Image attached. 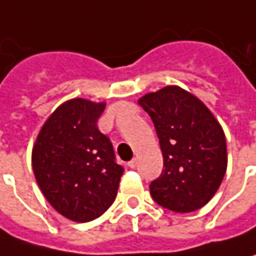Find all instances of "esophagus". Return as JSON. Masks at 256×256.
<instances>
[{"label": "esophagus", "mask_w": 256, "mask_h": 256, "mask_svg": "<svg viewBox=\"0 0 256 256\" xmlns=\"http://www.w3.org/2000/svg\"><path fill=\"white\" fill-rule=\"evenodd\" d=\"M128 166H130V168H135V166H136V160H135V158L131 160V161L128 162Z\"/></svg>", "instance_id": "34e87169"}]
</instances>
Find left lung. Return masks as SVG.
<instances>
[{
  "label": "left lung",
  "instance_id": "1",
  "mask_svg": "<svg viewBox=\"0 0 256 256\" xmlns=\"http://www.w3.org/2000/svg\"><path fill=\"white\" fill-rule=\"evenodd\" d=\"M138 102L152 120L164 156L161 175L150 184L152 200L174 212L200 210L218 191L226 171L221 125L180 86L146 94Z\"/></svg>",
  "mask_w": 256,
  "mask_h": 256
}]
</instances>
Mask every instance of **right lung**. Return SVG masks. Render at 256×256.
Instances as JSON below:
<instances>
[{
	"label": "right lung",
	"mask_w": 256,
	"mask_h": 256,
	"mask_svg": "<svg viewBox=\"0 0 256 256\" xmlns=\"http://www.w3.org/2000/svg\"><path fill=\"white\" fill-rule=\"evenodd\" d=\"M105 104L75 98L60 105L32 150V170L56 211L75 222L101 216L115 201L124 168L112 144L98 130Z\"/></svg>",
	"instance_id": "add662e5"
}]
</instances>
